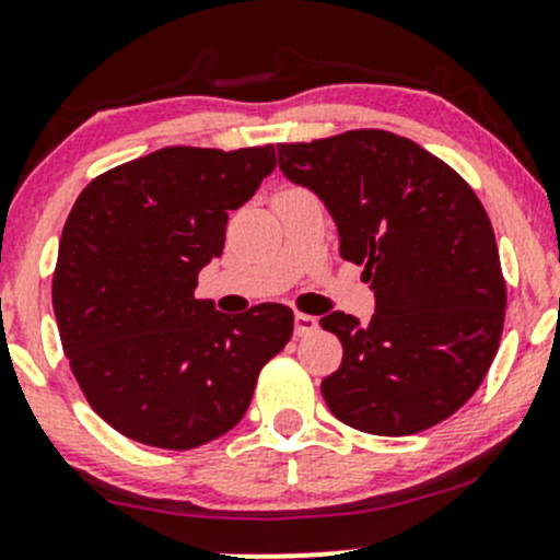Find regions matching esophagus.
I'll return each instance as SVG.
<instances>
[{
  "mask_svg": "<svg viewBox=\"0 0 560 560\" xmlns=\"http://www.w3.org/2000/svg\"><path fill=\"white\" fill-rule=\"evenodd\" d=\"M316 329H318L316 316H307V313H298V316H294V334H298V337H307V334H313Z\"/></svg>",
  "mask_w": 560,
  "mask_h": 560,
  "instance_id": "1",
  "label": "esophagus"
}]
</instances>
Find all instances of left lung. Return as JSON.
Returning a JSON list of instances; mask_svg holds the SVG:
<instances>
[{"instance_id": "8db88e82", "label": "left lung", "mask_w": 560, "mask_h": 560, "mask_svg": "<svg viewBox=\"0 0 560 560\" xmlns=\"http://www.w3.org/2000/svg\"><path fill=\"white\" fill-rule=\"evenodd\" d=\"M279 168L324 199L339 255L376 294L371 324L320 318L342 365L320 382L329 410L378 436L432 429L485 382L505 320V279L487 210L464 178L382 128L279 144Z\"/></svg>"}]
</instances>
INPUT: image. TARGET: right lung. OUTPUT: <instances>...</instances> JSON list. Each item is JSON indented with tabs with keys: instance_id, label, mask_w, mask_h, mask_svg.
<instances>
[{
	"instance_id": "right-lung-1",
	"label": "right lung",
	"mask_w": 560,
	"mask_h": 560,
	"mask_svg": "<svg viewBox=\"0 0 560 560\" xmlns=\"http://www.w3.org/2000/svg\"><path fill=\"white\" fill-rule=\"evenodd\" d=\"M273 168V144L163 147L75 199L52 279L57 329L86 402L128 440L163 450L218 440L292 339L284 305L226 316L195 298L199 271L223 253L229 213Z\"/></svg>"
}]
</instances>
